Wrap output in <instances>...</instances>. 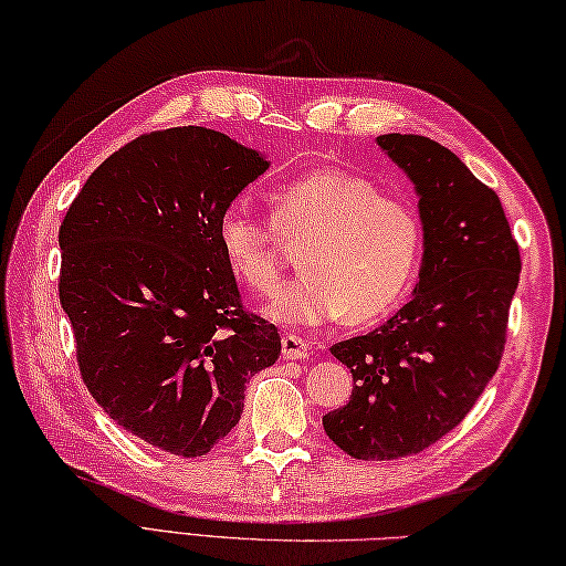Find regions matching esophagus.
<instances>
[{"mask_svg":"<svg viewBox=\"0 0 566 566\" xmlns=\"http://www.w3.org/2000/svg\"><path fill=\"white\" fill-rule=\"evenodd\" d=\"M282 355L286 359H308L311 357V347L306 340L298 338L294 333H286L282 338Z\"/></svg>","mask_w":566,"mask_h":566,"instance_id":"obj_1","label":"esophagus"}]
</instances>
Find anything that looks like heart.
<instances>
[{
  "mask_svg": "<svg viewBox=\"0 0 566 566\" xmlns=\"http://www.w3.org/2000/svg\"><path fill=\"white\" fill-rule=\"evenodd\" d=\"M270 207L277 233L304 243V274L272 298L270 318L286 326H323L340 316L375 323L401 302L420 255L418 216L403 199L377 195L369 179L340 167H316L274 187ZM273 229L243 203L226 207L219 219L226 264L260 294L280 284Z\"/></svg>",
  "mask_w": 566,
  "mask_h": 566,
  "instance_id": "1",
  "label": "heart"
}]
</instances>
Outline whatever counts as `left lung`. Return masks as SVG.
I'll use <instances>...</instances> for the list:
<instances>
[{
  "instance_id": "1",
  "label": "left lung",
  "mask_w": 566,
  "mask_h": 566,
  "mask_svg": "<svg viewBox=\"0 0 566 566\" xmlns=\"http://www.w3.org/2000/svg\"><path fill=\"white\" fill-rule=\"evenodd\" d=\"M377 146L411 179L423 226L413 296L367 335L335 343L353 399L323 416L355 460H399L460 426L496 375L521 252L494 189L440 143L387 134Z\"/></svg>"
}]
</instances>
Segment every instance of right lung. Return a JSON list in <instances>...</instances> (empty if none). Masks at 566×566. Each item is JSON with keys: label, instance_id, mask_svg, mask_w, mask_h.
I'll list each match as a JSON object with an SVG mask.
<instances>
[{"label": "right lung", "instance_id": "obj_1", "mask_svg": "<svg viewBox=\"0 0 566 566\" xmlns=\"http://www.w3.org/2000/svg\"><path fill=\"white\" fill-rule=\"evenodd\" d=\"M268 167L221 130H155L106 158L60 226L82 379L116 426L170 454L223 440L250 377L282 353L272 323L243 311L219 245L223 209Z\"/></svg>", "mask_w": 566, "mask_h": 566}]
</instances>
